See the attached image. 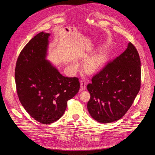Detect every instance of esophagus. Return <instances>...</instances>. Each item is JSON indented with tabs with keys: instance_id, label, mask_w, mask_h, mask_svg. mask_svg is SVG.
I'll list each match as a JSON object with an SVG mask.
<instances>
[{
	"instance_id": "34e87169",
	"label": "esophagus",
	"mask_w": 155,
	"mask_h": 155,
	"mask_svg": "<svg viewBox=\"0 0 155 155\" xmlns=\"http://www.w3.org/2000/svg\"><path fill=\"white\" fill-rule=\"evenodd\" d=\"M86 87V81L84 80L80 81V91H84Z\"/></svg>"
}]
</instances>
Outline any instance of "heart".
I'll list each match as a JSON object with an SVG mask.
<instances>
[{
  "label": "heart",
  "mask_w": 155,
  "mask_h": 155,
  "mask_svg": "<svg viewBox=\"0 0 155 155\" xmlns=\"http://www.w3.org/2000/svg\"><path fill=\"white\" fill-rule=\"evenodd\" d=\"M107 61V53L104 50L101 51L96 55L88 59L85 62L84 65V69L88 74H94L104 68V66L106 64ZM70 68L72 71L75 72L78 69L79 65L76 61H74L71 64Z\"/></svg>",
  "instance_id": "1"
}]
</instances>
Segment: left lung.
Returning a JSON list of instances; mask_svg holds the SVG:
<instances>
[{"instance_id": "1", "label": "left lung", "mask_w": 155, "mask_h": 155, "mask_svg": "<svg viewBox=\"0 0 155 155\" xmlns=\"http://www.w3.org/2000/svg\"><path fill=\"white\" fill-rule=\"evenodd\" d=\"M91 81L86 87L91 96L87 108L92 118L104 124L122 118L140 89V60L133 44L129 42L126 50Z\"/></svg>"}]
</instances>
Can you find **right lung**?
Segmentation results:
<instances>
[{"instance_id": "obj_1", "label": "right lung", "mask_w": 155, "mask_h": 155, "mask_svg": "<svg viewBox=\"0 0 155 155\" xmlns=\"http://www.w3.org/2000/svg\"><path fill=\"white\" fill-rule=\"evenodd\" d=\"M50 34L41 32L21 50L15 78L19 101L34 120L49 124L58 120L68 101L78 92L77 77H65L45 59Z\"/></svg>"}]
</instances>
